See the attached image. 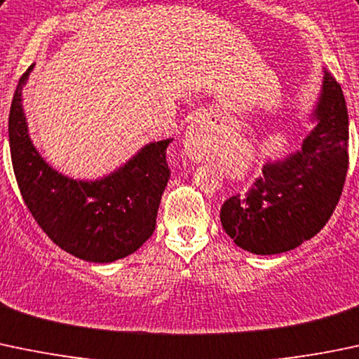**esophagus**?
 I'll return each mask as SVG.
<instances>
[{
	"label": "esophagus",
	"instance_id": "1",
	"mask_svg": "<svg viewBox=\"0 0 359 359\" xmlns=\"http://www.w3.org/2000/svg\"><path fill=\"white\" fill-rule=\"evenodd\" d=\"M207 140H209V123L205 117H197L184 133V152L194 161H204Z\"/></svg>",
	"mask_w": 359,
	"mask_h": 359
}]
</instances>
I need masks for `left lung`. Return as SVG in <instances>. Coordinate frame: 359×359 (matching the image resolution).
<instances>
[{
	"label": "left lung",
	"mask_w": 359,
	"mask_h": 359,
	"mask_svg": "<svg viewBox=\"0 0 359 359\" xmlns=\"http://www.w3.org/2000/svg\"><path fill=\"white\" fill-rule=\"evenodd\" d=\"M306 119L313 129L301 147L266 158L249 191L221 205V226L247 252L273 256L295 249L327 224L341 198L349 164V121L341 84L325 69Z\"/></svg>",
	"instance_id": "left-lung-1"
}]
</instances>
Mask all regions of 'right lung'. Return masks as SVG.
<instances>
[{
  "label": "right lung",
  "mask_w": 359,
  "mask_h": 359,
  "mask_svg": "<svg viewBox=\"0 0 359 359\" xmlns=\"http://www.w3.org/2000/svg\"><path fill=\"white\" fill-rule=\"evenodd\" d=\"M36 64L20 77L8 117L15 178L22 198L41 230L60 249L90 262H114L136 252L155 230L172 138L143 145L124 164L97 180L57 171L29 135L22 90Z\"/></svg>",
  "instance_id": "1"
}]
</instances>
